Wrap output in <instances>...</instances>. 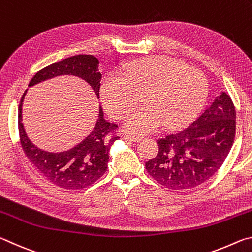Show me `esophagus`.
Segmentation results:
<instances>
[{
  "label": "esophagus",
  "instance_id": "esophagus-1",
  "mask_svg": "<svg viewBox=\"0 0 252 252\" xmlns=\"http://www.w3.org/2000/svg\"><path fill=\"white\" fill-rule=\"evenodd\" d=\"M122 139L125 140V141H129V142H139L142 140V136L140 135H132V134H123L122 135Z\"/></svg>",
  "mask_w": 252,
  "mask_h": 252
}]
</instances>
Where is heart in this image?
Instances as JSON below:
<instances>
[{"mask_svg": "<svg viewBox=\"0 0 252 252\" xmlns=\"http://www.w3.org/2000/svg\"><path fill=\"white\" fill-rule=\"evenodd\" d=\"M123 75L106 74L100 95L111 116L122 119L143 94L146 105L133 111L125 122V129L134 134L151 133L164 125L169 129L186 126L198 116L207 99L206 76L169 57L131 62Z\"/></svg>", "mask_w": 252, "mask_h": 252, "instance_id": "1", "label": "heart"}]
</instances>
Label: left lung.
<instances>
[{
    "mask_svg": "<svg viewBox=\"0 0 252 252\" xmlns=\"http://www.w3.org/2000/svg\"><path fill=\"white\" fill-rule=\"evenodd\" d=\"M236 133V110L221 92L187 129L158 140L159 152L146 162L149 174L171 190H187L208 181L230 152Z\"/></svg>",
    "mask_w": 252,
    "mask_h": 252,
    "instance_id": "left-lung-1",
    "label": "left lung"
}]
</instances>
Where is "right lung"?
<instances>
[{"mask_svg": "<svg viewBox=\"0 0 252 252\" xmlns=\"http://www.w3.org/2000/svg\"><path fill=\"white\" fill-rule=\"evenodd\" d=\"M60 75H73L84 80L99 99L102 74L99 72V60L94 55L80 54L55 62L37 72L29 87ZM27 92L25 90L19 105V132L23 151L30 162L50 182L66 190L83 189L94 183L108 169L110 148L119 138L112 134L116 123L105 120L100 106L91 133L75 147L60 152L43 150L31 141L22 123V106Z\"/></svg>", "mask_w": 252, "mask_h": 252, "instance_id": "add662e5", "label": "right lung"}]
</instances>
